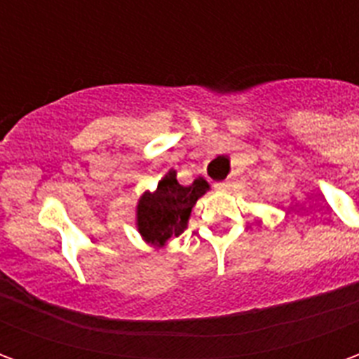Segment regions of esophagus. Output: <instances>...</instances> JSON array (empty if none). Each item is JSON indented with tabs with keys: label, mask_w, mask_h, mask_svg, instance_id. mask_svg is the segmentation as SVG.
I'll list each match as a JSON object with an SVG mask.
<instances>
[{
	"label": "esophagus",
	"mask_w": 359,
	"mask_h": 359,
	"mask_svg": "<svg viewBox=\"0 0 359 359\" xmlns=\"http://www.w3.org/2000/svg\"><path fill=\"white\" fill-rule=\"evenodd\" d=\"M215 188H217V190H221V192H226V190L231 188V182H229V180H223V182H217V184H215Z\"/></svg>",
	"instance_id": "esophagus-1"
}]
</instances>
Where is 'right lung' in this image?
<instances>
[{"mask_svg":"<svg viewBox=\"0 0 359 359\" xmlns=\"http://www.w3.org/2000/svg\"><path fill=\"white\" fill-rule=\"evenodd\" d=\"M210 190L208 180L198 179L182 187L177 180V171H169L157 182L154 192L146 190L136 203V229L151 246L163 248L169 238L184 233L196 202Z\"/></svg>","mask_w":359,"mask_h":359,"instance_id":"add662e5","label":"right lung"}]
</instances>
